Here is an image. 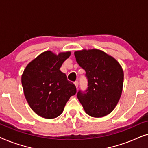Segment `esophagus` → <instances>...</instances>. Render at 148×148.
Wrapping results in <instances>:
<instances>
[{"mask_svg":"<svg viewBox=\"0 0 148 148\" xmlns=\"http://www.w3.org/2000/svg\"><path fill=\"white\" fill-rule=\"evenodd\" d=\"M74 84H75L76 87V88H77L78 86V81H75V82H74Z\"/></svg>","mask_w":148,"mask_h":148,"instance_id":"34e87169","label":"esophagus"}]
</instances>
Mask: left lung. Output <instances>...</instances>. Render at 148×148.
Here are the masks:
<instances>
[{
	"instance_id": "left-lung-1",
	"label": "left lung",
	"mask_w": 148,
	"mask_h": 148,
	"mask_svg": "<svg viewBox=\"0 0 148 148\" xmlns=\"http://www.w3.org/2000/svg\"><path fill=\"white\" fill-rule=\"evenodd\" d=\"M76 62L85 70L88 87L78 90L77 97L86 113L100 118L111 113L121 98L124 73L112 57L98 49L74 53Z\"/></svg>"
}]
</instances>
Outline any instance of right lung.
Masks as SVG:
<instances>
[{"label":"right lung","instance_id":"add662e5","mask_svg":"<svg viewBox=\"0 0 148 148\" xmlns=\"http://www.w3.org/2000/svg\"><path fill=\"white\" fill-rule=\"evenodd\" d=\"M70 52L58 56L45 51L27 65L21 76L25 99L32 110L45 119H55L64 111L76 86L60 68Z\"/></svg>","mask_w":148,"mask_h":148}]
</instances>
